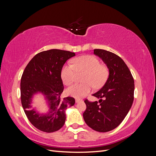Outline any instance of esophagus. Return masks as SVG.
I'll use <instances>...</instances> for the list:
<instances>
[{
  "mask_svg": "<svg viewBox=\"0 0 156 156\" xmlns=\"http://www.w3.org/2000/svg\"><path fill=\"white\" fill-rule=\"evenodd\" d=\"M83 100H79V99H76V100H75V102L76 103H79V102H81Z\"/></svg>",
  "mask_w": 156,
  "mask_h": 156,
  "instance_id": "obj_1",
  "label": "esophagus"
}]
</instances>
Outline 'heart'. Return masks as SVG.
I'll return each instance as SVG.
<instances>
[{"mask_svg":"<svg viewBox=\"0 0 156 156\" xmlns=\"http://www.w3.org/2000/svg\"><path fill=\"white\" fill-rule=\"evenodd\" d=\"M77 72H85L83 84H75L67 89V94L74 98L85 97L94 88L101 87L105 83L108 76V71L100 61L92 55L82 56L73 60V65L66 64L61 70V79L66 85L73 83Z\"/></svg>","mask_w":156,"mask_h":156,"instance_id":"b5f03b06","label":"heart"}]
</instances>
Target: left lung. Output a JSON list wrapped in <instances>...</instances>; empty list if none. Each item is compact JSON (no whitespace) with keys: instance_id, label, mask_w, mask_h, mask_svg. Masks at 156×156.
<instances>
[{"instance_id":"obj_1","label":"left lung","mask_w":156,"mask_h":156,"mask_svg":"<svg viewBox=\"0 0 156 156\" xmlns=\"http://www.w3.org/2000/svg\"><path fill=\"white\" fill-rule=\"evenodd\" d=\"M94 54L107 65L109 74L103 87L92 94L100 98V104L98 101H84L87 108L83 119L92 129L107 132L119 126L130 110L134 99V79L120 56L99 49H94Z\"/></svg>"}]
</instances>
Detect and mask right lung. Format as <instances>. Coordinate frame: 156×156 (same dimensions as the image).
I'll return each instance as SVG.
<instances>
[{"mask_svg":"<svg viewBox=\"0 0 156 156\" xmlns=\"http://www.w3.org/2000/svg\"><path fill=\"white\" fill-rule=\"evenodd\" d=\"M72 52L50 49L42 51L27 64L21 79V100L25 115L37 129L47 133L59 130L66 121L65 111L75 104L72 97L61 98L64 90L61 70L70 58ZM41 94L48 111L40 113L33 107L34 97Z\"/></svg>","mask_w":156,"mask_h":156,"instance_id":"add662e5","label":"right lung"}]
</instances>
